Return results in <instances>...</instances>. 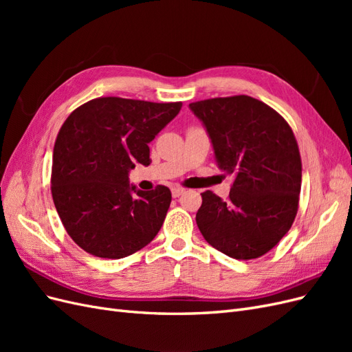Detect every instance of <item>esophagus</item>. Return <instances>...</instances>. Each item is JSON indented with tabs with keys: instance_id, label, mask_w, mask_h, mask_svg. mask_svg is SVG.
<instances>
[{
	"instance_id": "obj_1",
	"label": "esophagus",
	"mask_w": 352,
	"mask_h": 352,
	"mask_svg": "<svg viewBox=\"0 0 352 352\" xmlns=\"http://www.w3.org/2000/svg\"><path fill=\"white\" fill-rule=\"evenodd\" d=\"M184 192H185V188H182V186H173V188H172V195H173V198L180 197Z\"/></svg>"
}]
</instances>
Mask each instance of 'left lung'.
Segmentation results:
<instances>
[{
  "instance_id": "left-lung-1",
  "label": "left lung",
  "mask_w": 352,
  "mask_h": 352,
  "mask_svg": "<svg viewBox=\"0 0 352 352\" xmlns=\"http://www.w3.org/2000/svg\"><path fill=\"white\" fill-rule=\"evenodd\" d=\"M204 123L219 167L233 176L228 199L202 192L197 225L204 239L236 260L258 258L291 229L302 164L291 126L248 95L190 102Z\"/></svg>"
}]
</instances>
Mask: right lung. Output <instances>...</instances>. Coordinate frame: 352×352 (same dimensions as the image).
<instances>
[{
    "mask_svg": "<svg viewBox=\"0 0 352 352\" xmlns=\"http://www.w3.org/2000/svg\"><path fill=\"white\" fill-rule=\"evenodd\" d=\"M182 102L101 97L82 104L57 135L51 194L69 236L95 257L123 258L162 229L172 192L129 185L135 163L150 166V144Z\"/></svg>",
    "mask_w": 352,
    "mask_h": 352,
    "instance_id": "add662e5",
    "label": "right lung"
}]
</instances>
